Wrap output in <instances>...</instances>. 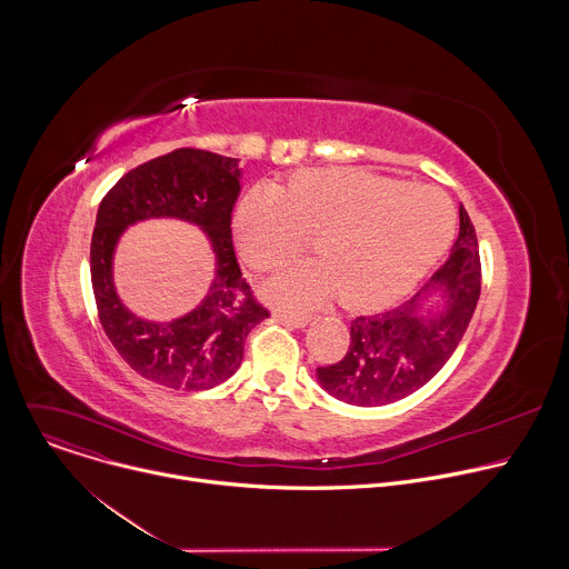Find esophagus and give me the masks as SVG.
I'll return each mask as SVG.
<instances>
[{"label": "esophagus", "mask_w": 569, "mask_h": 569, "mask_svg": "<svg viewBox=\"0 0 569 569\" xmlns=\"http://www.w3.org/2000/svg\"><path fill=\"white\" fill-rule=\"evenodd\" d=\"M277 319L283 321L286 327H290V329H303L306 323L310 321V317H306V315H292V312H277Z\"/></svg>", "instance_id": "1"}]
</instances>
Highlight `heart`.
I'll list each match as a JSON object with an SVG mask.
<instances>
[{
	"instance_id": "b5f03b06",
	"label": "heart",
	"mask_w": 569,
	"mask_h": 569,
	"mask_svg": "<svg viewBox=\"0 0 569 569\" xmlns=\"http://www.w3.org/2000/svg\"><path fill=\"white\" fill-rule=\"evenodd\" d=\"M452 204L432 187H408L367 171H310L281 191L259 184L242 196L233 231L254 270H272L315 236L317 261L281 270L268 295L310 308L340 292L353 308H376L410 290L452 236Z\"/></svg>"
}]
</instances>
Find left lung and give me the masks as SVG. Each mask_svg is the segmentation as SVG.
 I'll use <instances>...</instances> for the list:
<instances>
[{
    "label": "left lung",
    "instance_id": "obj_1",
    "mask_svg": "<svg viewBox=\"0 0 569 569\" xmlns=\"http://www.w3.org/2000/svg\"><path fill=\"white\" fill-rule=\"evenodd\" d=\"M481 288L475 227L459 207V236L448 261L405 303L351 321V342L336 365L317 367V380L358 408L396 402L432 380L459 347ZM439 296L441 307L431 306Z\"/></svg>",
    "mask_w": 569,
    "mask_h": 569
}]
</instances>
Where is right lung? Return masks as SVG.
<instances>
[{"instance_id": "right-lung-1", "label": "right lung", "mask_w": 569, "mask_h": 569, "mask_svg": "<svg viewBox=\"0 0 569 569\" xmlns=\"http://www.w3.org/2000/svg\"><path fill=\"white\" fill-rule=\"evenodd\" d=\"M238 193V159L178 148L128 171L99 204L90 248L99 319L119 356L146 380L182 391H202L224 382L240 367L250 331L270 317L236 261L231 211ZM148 217L198 223L217 257L206 299L171 322L134 316L113 288L116 242L130 223Z\"/></svg>"}]
</instances>
